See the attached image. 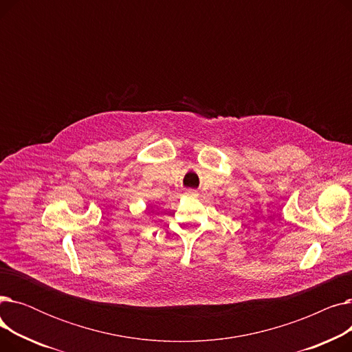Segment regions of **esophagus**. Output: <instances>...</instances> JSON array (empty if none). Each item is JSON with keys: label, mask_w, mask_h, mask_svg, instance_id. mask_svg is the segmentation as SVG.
<instances>
[{"label": "esophagus", "mask_w": 352, "mask_h": 352, "mask_svg": "<svg viewBox=\"0 0 352 352\" xmlns=\"http://www.w3.org/2000/svg\"><path fill=\"white\" fill-rule=\"evenodd\" d=\"M186 195H187V197H191V198H195V197H197V191H194V190H187V191H186Z\"/></svg>", "instance_id": "obj_1"}]
</instances>
